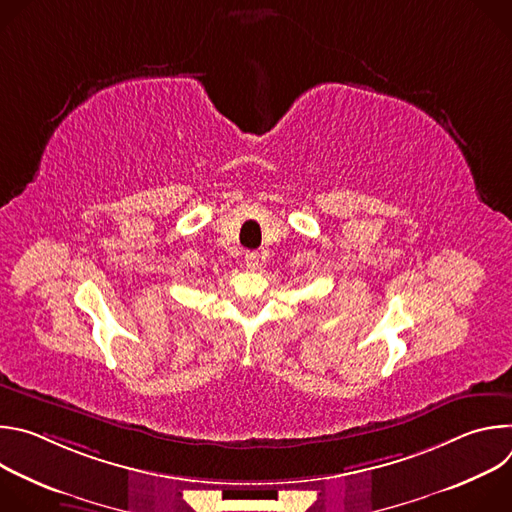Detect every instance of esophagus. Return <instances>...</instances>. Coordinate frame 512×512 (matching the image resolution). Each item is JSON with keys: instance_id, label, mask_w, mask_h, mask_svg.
<instances>
[{"instance_id": "esophagus-1", "label": "esophagus", "mask_w": 512, "mask_h": 512, "mask_svg": "<svg viewBox=\"0 0 512 512\" xmlns=\"http://www.w3.org/2000/svg\"><path fill=\"white\" fill-rule=\"evenodd\" d=\"M245 265H247V269L255 271L259 267V253L257 251H247L245 253Z\"/></svg>"}]
</instances>
